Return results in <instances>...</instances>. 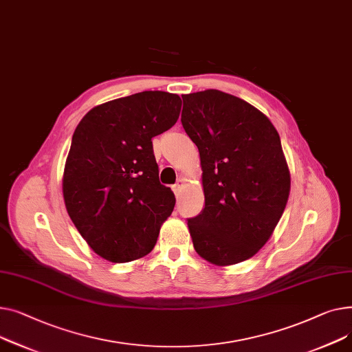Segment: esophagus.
I'll use <instances>...</instances> for the list:
<instances>
[{
	"label": "esophagus",
	"instance_id": "1",
	"mask_svg": "<svg viewBox=\"0 0 352 352\" xmlns=\"http://www.w3.org/2000/svg\"><path fill=\"white\" fill-rule=\"evenodd\" d=\"M183 184H184V182H183L182 179H179V180L176 182V184H173V192H175L176 196L180 195V192H182V189H183Z\"/></svg>",
	"mask_w": 352,
	"mask_h": 352
}]
</instances>
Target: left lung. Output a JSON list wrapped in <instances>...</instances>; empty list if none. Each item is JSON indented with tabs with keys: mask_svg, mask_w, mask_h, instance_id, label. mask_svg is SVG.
Returning a JSON list of instances; mask_svg holds the SVG:
<instances>
[{
	"mask_svg": "<svg viewBox=\"0 0 352 352\" xmlns=\"http://www.w3.org/2000/svg\"><path fill=\"white\" fill-rule=\"evenodd\" d=\"M182 125L199 149L204 209L188 220L193 247L216 265L253 257L290 195L278 132L264 113L217 89L182 95Z\"/></svg>",
	"mask_w": 352,
	"mask_h": 352,
	"instance_id": "left-lung-1",
	"label": "left lung"
}]
</instances>
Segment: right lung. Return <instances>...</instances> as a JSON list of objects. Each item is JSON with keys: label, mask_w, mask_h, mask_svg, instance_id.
Wrapping results in <instances>:
<instances>
[{"label": "right lung", "mask_w": 352, "mask_h": 352, "mask_svg": "<svg viewBox=\"0 0 352 352\" xmlns=\"http://www.w3.org/2000/svg\"><path fill=\"white\" fill-rule=\"evenodd\" d=\"M176 94L144 91L91 109L76 126L62 177L67 212L91 249L112 263L149 254L175 208L160 184L152 138L180 113Z\"/></svg>", "instance_id": "right-lung-1"}]
</instances>
